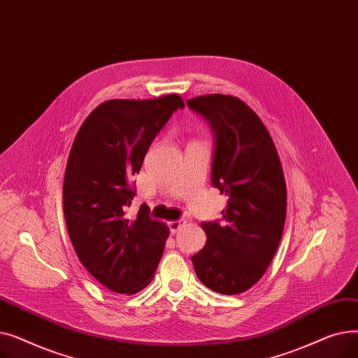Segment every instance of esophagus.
Here are the masks:
<instances>
[{
	"mask_svg": "<svg viewBox=\"0 0 358 358\" xmlns=\"http://www.w3.org/2000/svg\"><path fill=\"white\" fill-rule=\"evenodd\" d=\"M185 223V219H178V220H173V222H169L168 223V228H169V231H171V234H176L182 224Z\"/></svg>",
	"mask_w": 358,
	"mask_h": 358,
	"instance_id": "obj_1",
	"label": "esophagus"
}]
</instances>
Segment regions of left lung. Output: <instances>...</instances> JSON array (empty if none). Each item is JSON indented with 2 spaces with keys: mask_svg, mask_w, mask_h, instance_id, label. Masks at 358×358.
I'll return each instance as SVG.
<instances>
[{
  "mask_svg": "<svg viewBox=\"0 0 358 358\" xmlns=\"http://www.w3.org/2000/svg\"><path fill=\"white\" fill-rule=\"evenodd\" d=\"M213 134L212 185L228 196L222 220L201 222L208 236L192 257L201 283L222 294L252 287L278 248L287 192L277 149L266 126L236 97L210 94L187 100Z\"/></svg>",
  "mask_w": 358,
  "mask_h": 358,
  "instance_id": "obj_1",
  "label": "left lung"
}]
</instances>
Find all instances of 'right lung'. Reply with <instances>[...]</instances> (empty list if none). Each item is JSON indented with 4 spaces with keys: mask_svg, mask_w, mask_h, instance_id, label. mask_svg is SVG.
<instances>
[{
    "mask_svg": "<svg viewBox=\"0 0 358 358\" xmlns=\"http://www.w3.org/2000/svg\"><path fill=\"white\" fill-rule=\"evenodd\" d=\"M184 108L177 94L155 100H108L92 110L71 148L64 178V215L83 266L107 289L134 294L150 283L164 252L168 228L136 196L150 143L173 113Z\"/></svg>",
    "mask_w": 358,
    "mask_h": 358,
    "instance_id": "add662e5",
    "label": "right lung"
}]
</instances>
